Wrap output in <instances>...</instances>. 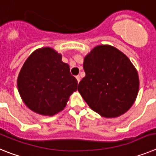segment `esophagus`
Here are the masks:
<instances>
[{"label":"esophagus","mask_w":156,"mask_h":156,"mask_svg":"<svg viewBox=\"0 0 156 156\" xmlns=\"http://www.w3.org/2000/svg\"><path fill=\"white\" fill-rule=\"evenodd\" d=\"M76 79H77V81H78V82H79L80 80H81V77H80L79 75H77V76H76Z\"/></svg>","instance_id":"1"}]
</instances>
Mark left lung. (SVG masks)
<instances>
[{
	"mask_svg": "<svg viewBox=\"0 0 156 156\" xmlns=\"http://www.w3.org/2000/svg\"><path fill=\"white\" fill-rule=\"evenodd\" d=\"M86 72L78 90L92 110L106 118L121 115L131 108L139 90L136 68L113 46L98 45L84 59Z\"/></svg>",
	"mask_w": 156,
	"mask_h": 156,
	"instance_id": "8db88e82",
	"label": "left lung"
}]
</instances>
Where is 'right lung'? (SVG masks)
Returning <instances> with one entry per match:
<instances>
[{
    "label": "right lung",
    "instance_id": "obj_1",
    "mask_svg": "<svg viewBox=\"0 0 156 156\" xmlns=\"http://www.w3.org/2000/svg\"><path fill=\"white\" fill-rule=\"evenodd\" d=\"M24 104L33 112L52 116L61 112L69 97L77 90L78 81L61 54L49 47L39 48L30 55L17 80Z\"/></svg>",
    "mask_w": 156,
    "mask_h": 156
}]
</instances>
